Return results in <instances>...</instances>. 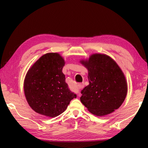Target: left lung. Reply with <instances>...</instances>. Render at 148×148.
Returning <instances> with one entry per match:
<instances>
[{
  "instance_id": "obj_1",
  "label": "left lung",
  "mask_w": 148,
  "mask_h": 148,
  "mask_svg": "<svg viewBox=\"0 0 148 148\" xmlns=\"http://www.w3.org/2000/svg\"><path fill=\"white\" fill-rule=\"evenodd\" d=\"M64 59L58 53L44 54L32 65L24 80V93L30 107L43 116L55 117L64 112L76 95L65 82Z\"/></svg>"
}]
</instances>
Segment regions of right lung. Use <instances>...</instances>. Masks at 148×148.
I'll list each match as a JSON object with an SVG mask.
<instances>
[{
	"label": "right lung",
	"mask_w": 148,
	"mask_h": 148,
	"mask_svg": "<svg viewBox=\"0 0 148 148\" xmlns=\"http://www.w3.org/2000/svg\"><path fill=\"white\" fill-rule=\"evenodd\" d=\"M80 62L88 70L89 82L81 92L82 103L97 116L118 109L126 98L127 83L116 62L105 54L95 53Z\"/></svg>",
	"instance_id": "obj_1"
}]
</instances>
